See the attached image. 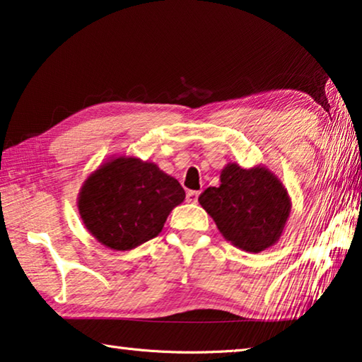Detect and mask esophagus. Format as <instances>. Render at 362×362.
I'll list each match as a JSON object with an SVG mask.
<instances>
[{
	"label": "esophagus",
	"instance_id": "34e87169",
	"mask_svg": "<svg viewBox=\"0 0 362 362\" xmlns=\"http://www.w3.org/2000/svg\"><path fill=\"white\" fill-rule=\"evenodd\" d=\"M198 197H199V192H194V190L187 192V203H197Z\"/></svg>",
	"mask_w": 362,
	"mask_h": 362
}]
</instances>
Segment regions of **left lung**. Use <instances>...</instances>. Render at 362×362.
<instances>
[{
  "label": "left lung",
  "mask_w": 362,
  "mask_h": 362,
  "mask_svg": "<svg viewBox=\"0 0 362 362\" xmlns=\"http://www.w3.org/2000/svg\"><path fill=\"white\" fill-rule=\"evenodd\" d=\"M198 202L222 237L248 253L277 243L291 211L285 185L261 164L243 169L228 163L221 172V185L206 188Z\"/></svg>",
  "instance_id": "8db88e82"
}]
</instances>
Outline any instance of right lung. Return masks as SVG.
Wrapping results in <instances>:
<instances>
[{
	"label": "right lung",
	"instance_id": "add662e5",
	"mask_svg": "<svg viewBox=\"0 0 362 362\" xmlns=\"http://www.w3.org/2000/svg\"><path fill=\"white\" fill-rule=\"evenodd\" d=\"M183 199L180 183L154 163L112 156L83 182L77 208L85 228L101 245L129 251L158 237Z\"/></svg>",
	"mask_w": 362,
	"mask_h": 362
}]
</instances>
